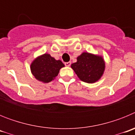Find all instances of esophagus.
Segmentation results:
<instances>
[{
  "instance_id": "1",
  "label": "esophagus",
  "mask_w": 135,
  "mask_h": 135,
  "mask_svg": "<svg viewBox=\"0 0 135 135\" xmlns=\"http://www.w3.org/2000/svg\"><path fill=\"white\" fill-rule=\"evenodd\" d=\"M70 65H71V62L69 61V62H65V66L70 67Z\"/></svg>"
}]
</instances>
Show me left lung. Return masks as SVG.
Here are the masks:
<instances>
[{
  "mask_svg": "<svg viewBox=\"0 0 135 135\" xmlns=\"http://www.w3.org/2000/svg\"><path fill=\"white\" fill-rule=\"evenodd\" d=\"M71 68L80 80L94 83L103 76L105 63L103 57L84 52L77 57V61L71 64Z\"/></svg>",
  "mask_w": 135,
  "mask_h": 135,
  "instance_id": "left-lung-1",
  "label": "left lung"
}]
</instances>
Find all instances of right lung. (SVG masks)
I'll return each instance as SVG.
<instances>
[{
  "instance_id": "1",
  "label": "right lung",
  "mask_w": 135,
  "mask_h": 135,
  "mask_svg": "<svg viewBox=\"0 0 135 135\" xmlns=\"http://www.w3.org/2000/svg\"><path fill=\"white\" fill-rule=\"evenodd\" d=\"M64 66L61 61L56 60L51 55L45 53L33 60L30 65V70L36 79L48 83L55 78L60 69Z\"/></svg>"
}]
</instances>
